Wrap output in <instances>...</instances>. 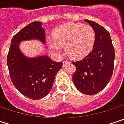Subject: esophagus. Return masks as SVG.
Masks as SVG:
<instances>
[{"instance_id": "obj_1", "label": "esophagus", "mask_w": 124, "mask_h": 124, "mask_svg": "<svg viewBox=\"0 0 124 124\" xmlns=\"http://www.w3.org/2000/svg\"><path fill=\"white\" fill-rule=\"evenodd\" d=\"M70 63V62H68V61H63V67H65L67 64H68Z\"/></svg>"}]
</instances>
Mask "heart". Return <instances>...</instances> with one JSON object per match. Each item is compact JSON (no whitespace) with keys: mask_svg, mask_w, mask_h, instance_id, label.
Returning <instances> with one entry per match:
<instances>
[{"mask_svg":"<svg viewBox=\"0 0 124 124\" xmlns=\"http://www.w3.org/2000/svg\"><path fill=\"white\" fill-rule=\"evenodd\" d=\"M95 41L93 28L82 23H68L55 29L52 39L48 41L49 49L56 55L60 56L65 46L67 53L73 58L85 56L92 49Z\"/></svg>","mask_w":124,"mask_h":124,"instance_id":"b5f03b06","label":"heart"}]
</instances>
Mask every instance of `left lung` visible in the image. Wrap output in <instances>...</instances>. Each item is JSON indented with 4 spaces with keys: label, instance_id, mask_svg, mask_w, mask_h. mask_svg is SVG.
<instances>
[{
    "label": "left lung",
    "instance_id": "obj_1",
    "mask_svg": "<svg viewBox=\"0 0 124 124\" xmlns=\"http://www.w3.org/2000/svg\"><path fill=\"white\" fill-rule=\"evenodd\" d=\"M95 32L93 48L82 60L73 62L76 71L72 80L76 88L85 95L101 91L109 83L113 71L115 49L109 32L98 23L85 19Z\"/></svg>",
    "mask_w": 124,
    "mask_h": 124
}]
</instances>
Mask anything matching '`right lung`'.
<instances>
[{
	"label": "right lung",
	"mask_w": 124,
	"mask_h": 124,
	"mask_svg": "<svg viewBox=\"0 0 124 124\" xmlns=\"http://www.w3.org/2000/svg\"><path fill=\"white\" fill-rule=\"evenodd\" d=\"M34 39L42 44L46 42L41 22L34 21L28 24L13 37L7 64L16 88L27 98L39 100L49 93L55 75L62 67V62H54L46 55L26 56L20 49V44Z\"/></svg>",
	"instance_id": "obj_1"
}]
</instances>
